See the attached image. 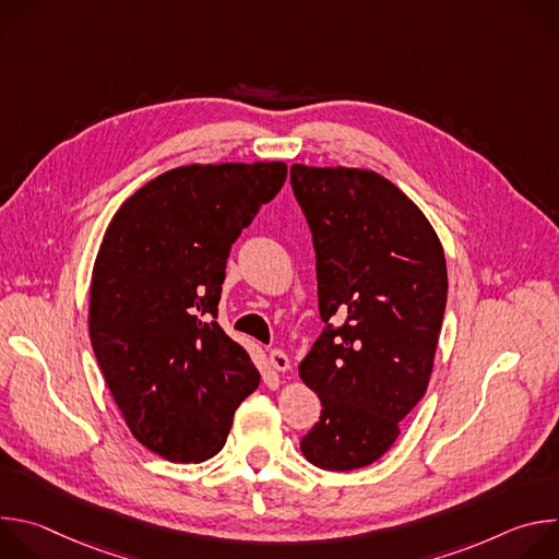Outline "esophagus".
Segmentation results:
<instances>
[{
	"instance_id": "obj_1",
	"label": "esophagus",
	"mask_w": 559,
	"mask_h": 559,
	"mask_svg": "<svg viewBox=\"0 0 559 559\" xmlns=\"http://www.w3.org/2000/svg\"><path fill=\"white\" fill-rule=\"evenodd\" d=\"M270 365L276 369V371H287L289 369V358L283 349H272L270 352Z\"/></svg>"
}]
</instances>
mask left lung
<instances>
[{
  "instance_id": "obj_1",
  "label": "left lung",
  "mask_w": 559,
  "mask_h": 559,
  "mask_svg": "<svg viewBox=\"0 0 559 559\" xmlns=\"http://www.w3.org/2000/svg\"><path fill=\"white\" fill-rule=\"evenodd\" d=\"M316 250L325 323L298 365L321 397L300 440L318 468L376 462L427 391L447 305L440 238L418 205L371 170L292 166Z\"/></svg>"
}]
</instances>
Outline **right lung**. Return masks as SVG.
I'll use <instances>...</instances> for the list:
<instances>
[{
    "mask_svg": "<svg viewBox=\"0 0 559 559\" xmlns=\"http://www.w3.org/2000/svg\"><path fill=\"white\" fill-rule=\"evenodd\" d=\"M287 166H183L112 216L91 283V343L132 436L170 462H203L259 386L250 354L216 323L225 263L283 188Z\"/></svg>",
    "mask_w": 559,
    "mask_h": 559,
    "instance_id": "1",
    "label": "right lung"
}]
</instances>
